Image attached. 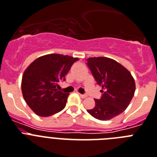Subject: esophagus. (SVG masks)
I'll use <instances>...</instances> for the list:
<instances>
[{"mask_svg":"<svg viewBox=\"0 0 157 157\" xmlns=\"http://www.w3.org/2000/svg\"><path fill=\"white\" fill-rule=\"evenodd\" d=\"M79 95L81 96V98H87V95L86 94H79Z\"/></svg>","mask_w":157,"mask_h":157,"instance_id":"1","label":"esophagus"}]
</instances>
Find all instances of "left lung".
<instances>
[{
	"instance_id": "1",
	"label": "left lung",
	"mask_w": 157,
	"mask_h": 157,
	"mask_svg": "<svg viewBox=\"0 0 157 157\" xmlns=\"http://www.w3.org/2000/svg\"><path fill=\"white\" fill-rule=\"evenodd\" d=\"M87 65L99 85L102 96L94 99L95 106L87 109L97 119L109 120L123 113L129 105L136 91V82L131 72L113 59L91 57Z\"/></svg>"
}]
</instances>
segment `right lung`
Segmentation results:
<instances>
[{
    "mask_svg": "<svg viewBox=\"0 0 157 157\" xmlns=\"http://www.w3.org/2000/svg\"><path fill=\"white\" fill-rule=\"evenodd\" d=\"M78 59L61 54H48L34 59L25 68L21 92L25 102L37 115L52 116L65 107L69 94L59 91L57 87Z\"/></svg>",
    "mask_w": 157,
    "mask_h": 157,
    "instance_id": "add662e5",
    "label": "right lung"
}]
</instances>
